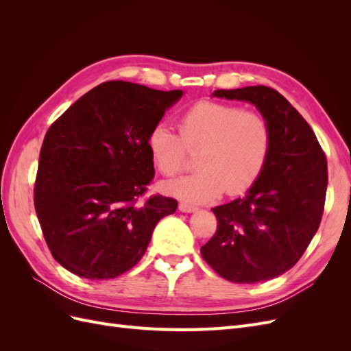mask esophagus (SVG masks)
Returning <instances> with one entry per match:
<instances>
[{
    "mask_svg": "<svg viewBox=\"0 0 351 351\" xmlns=\"http://www.w3.org/2000/svg\"><path fill=\"white\" fill-rule=\"evenodd\" d=\"M178 209L182 210V212H187V214H189V212H195L197 208L193 206V205H189V204H184V202H182V204L178 205Z\"/></svg>",
    "mask_w": 351,
    "mask_h": 351,
    "instance_id": "1",
    "label": "esophagus"
}]
</instances>
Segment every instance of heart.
<instances>
[{
    "label": "heart",
    "mask_w": 351,
    "mask_h": 351,
    "mask_svg": "<svg viewBox=\"0 0 351 351\" xmlns=\"http://www.w3.org/2000/svg\"><path fill=\"white\" fill-rule=\"evenodd\" d=\"M180 134L167 123H158L147 136L154 165L167 177L187 167L189 152L200 151L199 171L167 182L168 195L206 204L222 193L246 192L259 178L271 151V127L258 111L239 105L200 101L180 117Z\"/></svg>",
    "instance_id": "1"
}]
</instances>
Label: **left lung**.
Here are the masks:
<instances>
[{"instance_id":"left-lung-1","label":"left lung","mask_w":351,"mask_h":351,"mask_svg":"<svg viewBox=\"0 0 351 351\" xmlns=\"http://www.w3.org/2000/svg\"><path fill=\"white\" fill-rule=\"evenodd\" d=\"M214 97L247 101L267 119L272 142L259 178L243 197L215 206V234L200 247L219 277L237 284L268 281L291 269L319 228L326 156L312 127L280 92L247 86Z\"/></svg>"}]
</instances>
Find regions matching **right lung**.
I'll return each mask as SVG.
<instances>
[{
	"label": "right lung",
	"mask_w": 351,
	"mask_h": 351,
	"mask_svg": "<svg viewBox=\"0 0 351 351\" xmlns=\"http://www.w3.org/2000/svg\"><path fill=\"white\" fill-rule=\"evenodd\" d=\"M182 90L104 82L60 115L40 147L34 202L54 259L88 280H110L142 259L177 200L143 199L155 176L147 136Z\"/></svg>",
	"instance_id": "right-lung-1"
}]
</instances>
